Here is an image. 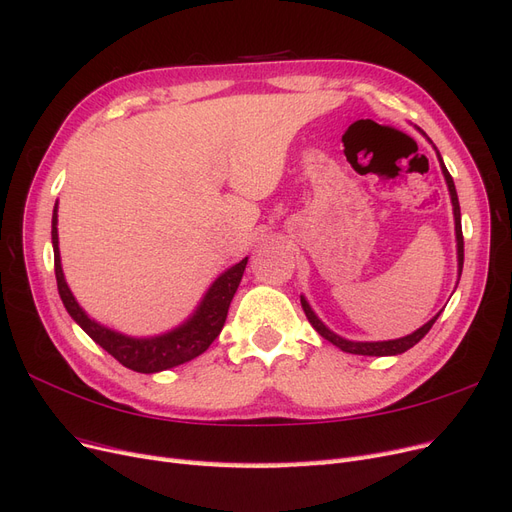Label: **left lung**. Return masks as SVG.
<instances>
[{"mask_svg": "<svg viewBox=\"0 0 512 512\" xmlns=\"http://www.w3.org/2000/svg\"><path fill=\"white\" fill-rule=\"evenodd\" d=\"M423 136H427L423 130H418ZM429 141V138H427ZM431 143V141H429ZM433 145V143H431ZM433 149H436V145H433ZM436 156H438V162H440V168H442V175H444V181H446V188H448V194H451V205H453V218H455V239H457V284H459V277H461V269H463V235H461V211H459V198H457V190H455V183H453V177L448 175V170L442 162V156L440 151L436 149ZM301 305H303V312L309 320V324L324 337L329 339V342L333 346H337L339 350L344 352H350V354H363V356H395V354H401L410 350L412 346H416L421 339L429 333V329L433 327V322L438 320L440 312L433 316L429 322H425L421 329H416L414 333L406 335V337H399V339H386V342H352V339H346L342 335L333 333L327 324H324L316 312L312 309V305L307 303V299L301 294Z\"/></svg>", "mask_w": 512, "mask_h": 512, "instance_id": "left-lung-1", "label": "left lung"}]
</instances>
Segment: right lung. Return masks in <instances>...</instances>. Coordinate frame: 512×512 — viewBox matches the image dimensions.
<instances>
[{
	"label": "right lung",
	"mask_w": 512,
	"mask_h": 512,
	"mask_svg": "<svg viewBox=\"0 0 512 512\" xmlns=\"http://www.w3.org/2000/svg\"><path fill=\"white\" fill-rule=\"evenodd\" d=\"M51 239H53V254H55L57 290H59L61 301H64V307L68 309V314L98 346H102L108 354L115 356L123 367L138 371V374H156V371L183 365L196 359L198 354H203L224 327L230 301L235 297L247 265V258H243L241 262H237V265L226 269L218 280L209 286L205 297L200 299L198 307L194 309V314L185 322H181L179 327L160 335H151V337H130L104 327V324H100L94 318H89L85 309L79 305V301L74 299V294L64 277V269H61L59 235H57V203L53 209Z\"/></svg>",
	"instance_id": "right-lung-1"
}]
</instances>
